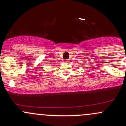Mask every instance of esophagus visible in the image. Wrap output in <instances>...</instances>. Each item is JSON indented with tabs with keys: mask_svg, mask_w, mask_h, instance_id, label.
<instances>
[{
	"mask_svg": "<svg viewBox=\"0 0 126 126\" xmlns=\"http://www.w3.org/2000/svg\"><path fill=\"white\" fill-rule=\"evenodd\" d=\"M69 61H69V59H67V60H65V62H67H67H69Z\"/></svg>",
	"mask_w": 126,
	"mask_h": 126,
	"instance_id": "obj_1",
	"label": "esophagus"
}]
</instances>
